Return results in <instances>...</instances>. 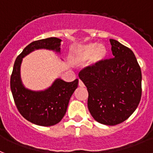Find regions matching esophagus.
I'll use <instances>...</instances> for the list:
<instances>
[{
    "mask_svg": "<svg viewBox=\"0 0 153 153\" xmlns=\"http://www.w3.org/2000/svg\"><path fill=\"white\" fill-rule=\"evenodd\" d=\"M79 85L80 87H84L85 86V85H84V83L82 82V80L79 81Z\"/></svg>",
    "mask_w": 153,
    "mask_h": 153,
    "instance_id": "esophagus-1",
    "label": "esophagus"
}]
</instances>
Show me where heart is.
Listing matches in <instances>:
<instances>
[{
	"label": "heart",
	"instance_id": "1",
	"mask_svg": "<svg viewBox=\"0 0 153 153\" xmlns=\"http://www.w3.org/2000/svg\"><path fill=\"white\" fill-rule=\"evenodd\" d=\"M108 54L106 46L96 43H89L77 47L74 51V59L78 63H85L91 59L92 65L102 62Z\"/></svg>",
	"mask_w": 153,
	"mask_h": 153
}]
</instances>
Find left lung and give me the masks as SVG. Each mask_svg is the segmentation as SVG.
Returning a JSON list of instances; mask_svg holds the SVG:
<instances>
[{
  "label": "left lung",
  "mask_w": 153,
  "mask_h": 153,
  "mask_svg": "<svg viewBox=\"0 0 153 153\" xmlns=\"http://www.w3.org/2000/svg\"><path fill=\"white\" fill-rule=\"evenodd\" d=\"M114 57L88 66L79 74L88 92V108L97 122L116 125L126 120L142 96V71L134 53L110 39Z\"/></svg>",
  "instance_id": "1"
}]
</instances>
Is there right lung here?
<instances>
[{
  "label": "right lung",
  "mask_w": 153,
  "mask_h": 153,
  "mask_svg": "<svg viewBox=\"0 0 153 153\" xmlns=\"http://www.w3.org/2000/svg\"><path fill=\"white\" fill-rule=\"evenodd\" d=\"M61 42L58 38L51 37L31 43L17 57L11 75V90L19 113L27 120L39 126H52L62 120L71 96L78 87L79 79L67 82L57 79L47 89L36 92L22 85L20 67L23 57L35 50L47 49L60 53Z\"/></svg>",
  "instance_id": "add662e5"
}]
</instances>
